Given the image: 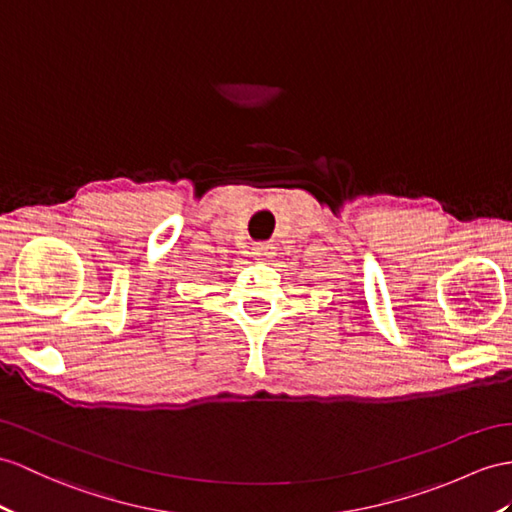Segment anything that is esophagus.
I'll list each match as a JSON object with an SVG mask.
<instances>
[{
	"label": "esophagus",
	"mask_w": 512,
	"mask_h": 512,
	"mask_svg": "<svg viewBox=\"0 0 512 512\" xmlns=\"http://www.w3.org/2000/svg\"><path fill=\"white\" fill-rule=\"evenodd\" d=\"M254 256H258L260 260H269L276 256V247H273V243L269 241H260V243H254Z\"/></svg>",
	"instance_id": "34e87169"
}]
</instances>
